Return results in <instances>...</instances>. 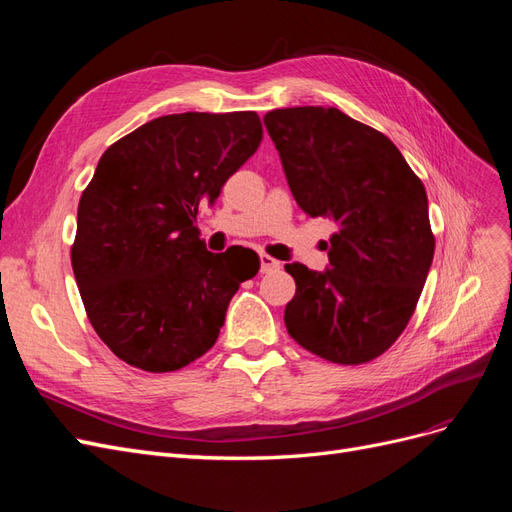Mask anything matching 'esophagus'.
Instances as JSON below:
<instances>
[{
  "mask_svg": "<svg viewBox=\"0 0 512 512\" xmlns=\"http://www.w3.org/2000/svg\"><path fill=\"white\" fill-rule=\"evenodd\" d=\"M280 265H282V262H280V260H275L273 256H269V254H260V271H262V273H269V271L280 269Z\"/></svg>",
  "mask_w": 512,
  "mask_h": 512,
  "instance_id": "34e87169",
  "label": "esophagus"
}]
</instances>
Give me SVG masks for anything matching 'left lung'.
Masks as SVG:
<instances>
[{
	"instance_id": "8db88e82",
	"label": "left lung",
	"mask_w": 512,
	"mask_h": 512,
	"mask_svg": "<svg viewBox=\"0 0 512 512\" xmlns=\"http://www.w3.org/2000/svg\"><path fill=\"white\" fill-rule=\"evenodd\" d=\"M265 128L297 205L337 224L327 271L286 265V329L331 363L376 359L406 329L433 260L425 185L391 138L337 108H277Z\"/></svg>"
}]
</instances>
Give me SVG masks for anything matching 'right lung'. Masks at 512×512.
Wrapping results in <instances>:
<instances>
[{"instance_id": "obj_1", "label": "right lung", "mask_w": 512, "mask_h": 512, "mask_svg": "<svg viewBox=\"0 0 512 512\" xmlns=\"http://www.w3.org/2000/svg\"><path fill=\"white\" fill-rule=\"evenodd\" d=\"M260 117L164 115L104 151L76 220L72 269L91 327L121 361L164 374L203 356L256 252L213 254L196 215L260 145Z\"/></svg>"}]
</instances>
